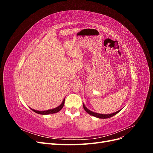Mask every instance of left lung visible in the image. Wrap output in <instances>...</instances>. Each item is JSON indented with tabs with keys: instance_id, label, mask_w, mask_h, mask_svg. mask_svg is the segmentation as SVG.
I'll use <instances>...</instances> for the list:
<instances>
[{
	"instance_id": "8db88e82",
	"label": "left lung",
	"mask_w": 153,
	"mask_h": 153,
	"mask_svg": "<svg viewBox=\"0 0 153 153\" xmlns=\"http://www.w3.org/2000/svg\"><path fill=\"white\" fill-rule=\"evenodd\" d=\"M83 106H84V110L86 111V112L88 114L92 115V116H94V117H98V118H100V119H107V118H110L111 117H113L114 115H116L119 112V111L121 110H120L117 111V112H116L110 114H98V113H96V112H92V111L89 110V109H87L85 107V106L84 105V103H83Z\"/></svg>"
}]
</instances>
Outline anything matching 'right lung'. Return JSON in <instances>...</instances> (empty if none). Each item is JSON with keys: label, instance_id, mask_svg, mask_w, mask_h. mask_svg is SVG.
I'll return each mask as SVG.
<instances>
[{"label": "right lung", "instance_id": "right-lung-1", "mask_svg": "<svg viewBox=\"0 0 153 153\" xmlns=\"http://www.w3.org/2000/svg\"><path fill=\"white\" fill-rule=\"evenodd\" d=\"M64 101H65V98L64 99V100L62 101V103L60 105L57 107L53 109H51V110H45V111H38V110H36L34 109H32L30 108L32 111H34V112L37 113V114H42V115H47V114H54V113H57L58 112H59L60 110H61L64 106Z\"/></svg>", "mask_w": 153, "mask_h": 153}]
</instances>
